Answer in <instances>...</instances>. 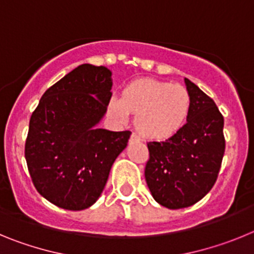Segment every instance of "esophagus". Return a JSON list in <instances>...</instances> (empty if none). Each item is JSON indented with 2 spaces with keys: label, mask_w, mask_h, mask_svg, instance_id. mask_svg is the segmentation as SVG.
<instances>
[{
  "label": "esophagus",
  "mask_w": 254,
  "mask_h": 254,
  "mask_svg": "<svg viewBox=\"0 0 254 254\" xmlns=\"http://www.w3.org/2000/svg\"><path fill=\"white\" fill-rule=\"evenodd\" d=\"M131 141H141V137H140V136H138V134L132 133L131 134Z\"/></svg>",
  "instance_id": "esophagus-1"
}]
</instances>
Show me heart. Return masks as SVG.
<instances>
[{
  "mask_svg": "<svg viewBox=\"0 0 254 254\" xmlns=\"http://www.w3.org/2000/svg\"><path fill=\"white\" fill-rule=\"evenodd\" d=\"M190 112V95L182 85L141 78L123 89L122 98L108 100V113L116 122H128L136 114V127L151 140H167L178 133Z\"/></svg>",
  "mask_w": 254,
  "mask_h": 254,
  "instance_id": "b5f03b06",
  "label": "heart"
}]
</instances>
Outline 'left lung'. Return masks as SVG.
Instances as JSON below:
<instances>
[{
  "mask_svg": "<svg viewBox=\"0 0 254 254\" xmlns=\"http://www.w3.org/2000/svg\"><path fill=\"white\" fill-rule=\"evenodd\" d=\"M185 82L190 95L187 123L168 140L147 143V187L155 201L170 210L190 207L210 192L225 151L224 117L196 84Z\"/></svg>",
  "mask_w": 254,
  "mask_h": 254,
  "instance_id": "obj_1",
  "label": "left lung"
}]
</instances>
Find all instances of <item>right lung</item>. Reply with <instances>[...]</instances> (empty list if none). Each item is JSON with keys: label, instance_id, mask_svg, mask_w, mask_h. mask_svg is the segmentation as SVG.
I'll return each instance as SVG.
<instances>
[{"label": "right lung", "instance_id": "obj_1", "mask_svg": "<svg viewBox=\"0 0 254 254\" xmlns=\"http://www.w3.org/2000/svg\"><path fill=\"white\" fill-rule=\"evenodd\" d=\"M112 71L84 64L43 94L29 123L25 159L42 196L64 210H85L99 198L129 131L98 125L112 96Z\"/></svg>", "mask_w": 254, "mask_h": 254}]
</instances>
